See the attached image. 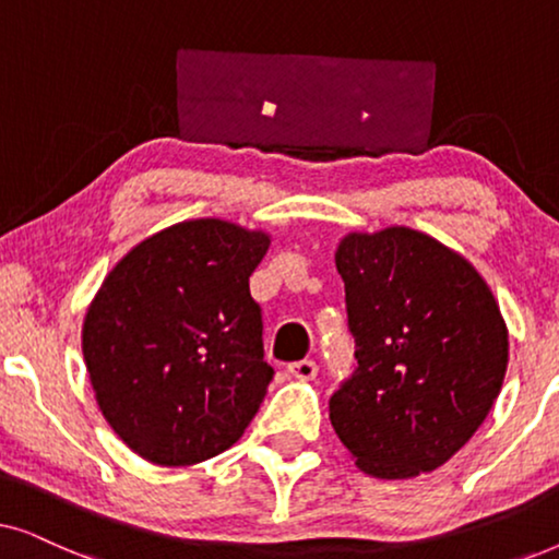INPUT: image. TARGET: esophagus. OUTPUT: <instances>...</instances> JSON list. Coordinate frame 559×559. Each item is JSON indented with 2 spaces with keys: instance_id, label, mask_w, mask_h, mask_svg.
<instances>
[{
  "instance_id": "esophagus-1",
  "label": "esophagus",
  "mask_w": 559,
  "mask_h": 559,
  "mask_svg": "<svg viewBox=\"0 0 559 559\" xmlns=\"http://www.w3.org/2000/svg\"><path fill=\"white\" fill-rule=\"evenodd\" d=\"M287 371H289V377H295V379H300V381H310V379H316L318 364L310 361V358H302V361L289 364Z\"/></svg>"
}]
</instances>
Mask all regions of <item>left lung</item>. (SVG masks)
<instances>
[{
	"label": "left lung",
	"instance_id": "left-lung-1",
	"mask_svg": "<svg viewBox=\"0 0 559 559\" xmlns=\"http://www.w3.org/2000/svg\"><path fill=\"white\" fill-rule=\"evenodd\" d=\"M356 371L331 425L356 465L412 478L450 461L501 392L509 333L468 259L407 226L348 234L335 251Z\"/></svg>",
	"mask_w": 559,
	"mask_h": 559
}]
</instances>
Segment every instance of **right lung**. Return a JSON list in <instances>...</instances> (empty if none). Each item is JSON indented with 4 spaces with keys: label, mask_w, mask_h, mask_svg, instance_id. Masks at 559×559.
<instances>
[{
    "label": "right lung",
    "mask_w": 559,
    "mask_h": 559,
    "mask_svg": "<svg viewBox=\"0 0 559 559\" xmlns=\"http://www.w3.org/2000/svg\"><path fill=\"white\" fill-rule=\"evenodd\" d=\"M270 236L182 221L129 251L83 323L96 402L111 430L157 465H193L241 438L274 369L249 277Z\"/></svg>",
    "instance_id": "add662e5"
}]
</instances>
